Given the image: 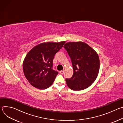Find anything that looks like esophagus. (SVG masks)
I'll use <instances>...</instances> for the list:
<instances>
[{
    "label": "esophagus",
    "mask_w": 123,
    "mask_h": 123,
    "mask_svg": "<svg viewBox=\"0 0 123 123\" xmlns=\"http://www.w3.org/2000/svg\"><path fill=\"white\" fill-rule=\"evenodd\" d=\"M64 70H63V71H60V73L61 74H64Z\"/></svg>",
    "instance_id": "obj_1"
}]
</instances>
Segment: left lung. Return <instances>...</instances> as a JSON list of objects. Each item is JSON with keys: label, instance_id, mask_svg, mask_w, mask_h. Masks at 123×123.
Here are the masks:
<instances>
[{"label": "left lung", "instance_id": "1", "mask_svg": "<svg viewBox=\"0 0 123 123\" xmlns=\"http://www.w3.org/2000/svg\"><path fill=\"white\" fill-rule=\"evenodd\" d=\"M64 48L71 59L73 75L66 79L67 86L74 91H81L89 87L96 80L100 68L97 52L83 42L66 43Z\"/></svg>", "mask_w": 123, "mask_h": 123}]
</instances>
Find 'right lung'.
<instances>
[{
    "mask_svg": "<svg viewBox=\"0 0 123 123\" xmlns=\"http://www.w3.org/2000/svg\"><path fill=\"white\" fill-rule=\"evenodd\" d=\"M65 41L44 42L31 49L23 63L24 75L30 84L40 90L48 88L53 84L58 73L52 69L55 55Z\"/></svg>",
    "mask_w": 123,
    "mask_h": 123,
    "instance_id": "1",
    "label": "right lung"
}]
</instances>
